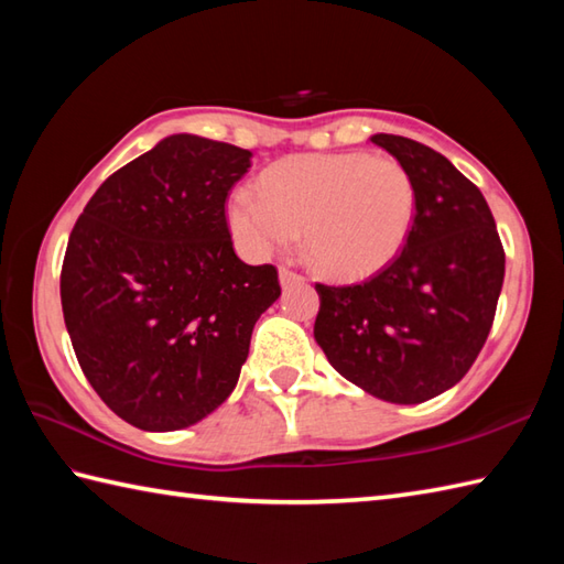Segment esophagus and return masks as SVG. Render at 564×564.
I'll list each match as a JSON object with an SVG mask.
<instances>
[{
  "label": "esophagus",
  "mask_w": 564,
  "mask_h": 564,
  "mask_svg": "<svg viewBox=\"0 0 564 564\" xmlns=\"http://www.w3.org/2000/svg\"><path fill=\"white\" fill-rule=\"evenodd\" d=\"M279 281H281L283 289H289V285H295V283H305L303 275L291 271V269H281V271H279Z\"/></svg>",
  "instance_id": "esophagus-1"
}]
</instances>
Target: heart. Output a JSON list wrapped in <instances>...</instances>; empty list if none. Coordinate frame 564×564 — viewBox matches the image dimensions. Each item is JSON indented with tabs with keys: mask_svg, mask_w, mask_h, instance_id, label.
<instances>
[{
	"mask_svg": "<svg viewBox=\"0 0 564 564\" xmlns=\"http://www.w3.org/2000/svg\"><path fill=\"white\" fill-rule=\"evenodd\" d=\"M235 188L227 225L239 249L267 259L303 227L313 267L337 281H364L400 257L416 215L410 172L386 154H295Z\"/></svg>",
	"mask_w": 564,
	"mask_h": 564,
	"instance_id": "1",
	"label": "heart"
}]
</instances>
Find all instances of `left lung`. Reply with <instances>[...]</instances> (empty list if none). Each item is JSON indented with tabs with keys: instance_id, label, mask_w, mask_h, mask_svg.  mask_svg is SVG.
<instances>
[{
	"instance_id": "obj_1",
	"label": "left lung",
	"mask_w": 564,
	"mask_h": 564,
	"mask_svg": "<svg viewBox=\"0 0 564 564\" xmlns=\"http://www.w3.org/2000/svg\"><path fill=\"white\" fill-rule=\"evenodd\" d=\"M412 176L416 215L388 269L361 285L317 283L315 341L337 373L378 400L419 404L451 390L480 354L505 283L485 196L422 142L378 133Z\"/></svg>"
}]
</instances>
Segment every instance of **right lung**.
<instances>
[{"label": "right lung", "instance_id": "obj_1", "mask_svg": "<svg viewBox=\"0 0 564 564\" xmlns=\"http://www.w3.org/2000/svg\"><path fill=\"white\" fill-rule=\"evenodd\" d=\"M251 152L176 133L111 174L69 235L59 301L84 376L142 431L198 424L230 398L271 263L235 254L225 198Z\"/></svg>", "mask_w": 564, "mask_h": 564}]
</instances>
